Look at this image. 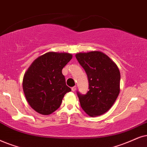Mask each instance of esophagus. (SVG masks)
Here are the masks:
<instances>
[{"label":"esophagus","instance_id":"obj_1","mask_svg":"<svg viewBox=\"0 0 147 147\" xmlns=\"http://www.w3.org/2000/svg\"><path fill=\"white\" fill-rule=\"evenodd\" d=\"M71 90H72V92H75L76 90H77V87H76V86L72 87H71Z\"/></svg>","mask_w":147,"mask_h":147}]
</instances>
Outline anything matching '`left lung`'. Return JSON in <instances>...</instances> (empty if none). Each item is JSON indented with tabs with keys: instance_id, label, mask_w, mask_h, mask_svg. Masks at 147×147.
Masks as SVG:
<instances>
[{
	"instance_id": "8db88e82",
	"label": "left lung",
	"mask_w": 147,
	"mask_h": 147,
	"mask_svg": "<svg viewBox=\"0 0 147 147\" xmlns=\"http://www.w3.org/2000/svg\"><path fill=\"white\" fill-rule=\"evenodd\" d=\"M76 58L86 72L89 83L86 94L77 92L81 107L91 117L103 115L112 107L119 94V70L100 51L79 53Z\"/></svg>"
}]
</instances>
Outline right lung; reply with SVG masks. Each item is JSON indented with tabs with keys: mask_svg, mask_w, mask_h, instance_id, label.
I'll use <instances>...</instances> for the list:
<instances>
[{
	"mask_svg": "<svg viewBox=\"0 0 147 147\" xmlns=\"http://www.w3.org/2000/svg\"><path fill=\"white\" fill-rule=\"evenodd\" d=\"M72 57L70 53L49 52L35 60L25 73L24 94L37 113L46 115L53 113L60 107L65 94L71 91L62 70Z\"/></svg>",
	"mask_w": 147,
	"mask_h": 147,
	"instance_id": "obj_1",
	"label": "right lung"
}]
</instances>
